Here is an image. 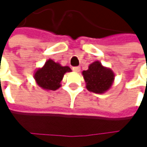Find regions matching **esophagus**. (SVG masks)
I'll return each instance as SVG.
<instances>
[{
	"label": "esophagus",
	"mask_w": 147,
	"mask_h": 147,
	"mask_svg": "<svg viewBox=\"0 0 147 147\" xmlns=\"http://www.w3.org/2000/svg\"><path fill=\"white\" fill-rule=\"evenodd\" d=\"M72 70H73V71H75V72H79L80 71H81V68L79 67V66H76V67H73L72 68Z\"/></svg>",
	"instance_id": "1"
}]
</instances>
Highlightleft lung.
Instances as JSON below:
<instances>
[{
    "label": "left lung",
    "mask_w": 147,
    "mask_h": 147,
    "mask_svg": "<svg viewBox=\"0 0 147 147\" xmlns=\"http://www.w3.org/2000/svg\"><path fill=\"white\" fill-rule=\"evenodd\" d=\"M82 76L88 91L95 94H104L108 91L114 82L115 74L111 69L103 66L100 61H94L89 65Z\"/></svg>",
    "instance_id": "left-lung-1"
}]
</instances>
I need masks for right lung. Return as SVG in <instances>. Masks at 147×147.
<instances>
[{"mask_svg":"<svg viewBox=\"0 0 147 147\" xmlns=\"http://www.w3.org/2000/svg\"><path fill=\"white\" fill-rule=\"evenodd\" d=\"M69 66H62L59 63L49 59L45 65L37 69L34 73L36 84L45 90H57L61 87V81L66 72H71Z\"/></svg>","mask_w":147,"mask_h":147,"instance_id":"right-lung-1","label":"right lung"}]
</instances>
